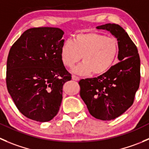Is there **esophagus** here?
Returning a JSON list of instances; mask_svg holds the SVG:
<instances>
[{
    "label": "esophagus",
    "mask_w": 149,
    "mask_h": 149,
    "mask_svg": "<svg viewBox=\"0 0 149 149\" xmlns=\"http://www.w3.org/2000/svg\"><path fill=\"white\" fill-rule=\"evenodd\" d=\"M72 79L74 81H79V78L77 77V76H74V75H73V76H72Z\"/></svg>",
    "instance_id": "obj_1"
}]
</instances>
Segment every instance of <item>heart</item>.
Masks as SVG:
<instances>
[{"label": "heart", "instance_id": "obj_1", "mask_svg": "<svg viewBox=\"0 0 149 149\" xmlns=\"http://www.w3.org/2000/svg\"><path fill=\"white\" fill-rule=\"evenodd\" d=\"M119 53L116 38L95 32L78 33L72 40H65L60 49V57L64 65L73 68L82 57L83 63L73 68L80 76L93 73L103 75L114 64Z\"/></svg>", "mask_w": 149, "mask_h": 149}]
</instances>
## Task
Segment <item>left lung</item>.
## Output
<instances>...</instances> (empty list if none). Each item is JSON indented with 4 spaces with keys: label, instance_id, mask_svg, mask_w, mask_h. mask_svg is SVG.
I'll return each mask as SVG.
<instances>
[{
    "label": "left lung",
    "instance_id": "1",
    "mask_svg": "<svg viewBox=\"0 0 149 149\" xmlns=\"http://www.w3.org/2000/svg\"><path fill=\"white\" fill-rule=\"evenodd\" d=\"M96 28L110 32L117 39L120 62L103 75L81 79L80 96L92 116L109 121L121 116L133 103L139 88L141 60L136 46L119 24L108 23Z\"/></svg>",
    "mask_w": 149,
    "mask_h": 149
}]
</instances>
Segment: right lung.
I'll list each match as a JSON object with an SVG mask.
<instances>
[{"mask_svg":"<svg viewBox=\"0 0 149 149\" xmlns=\"http://www.w3.org/2000/svg\"><path fill=\"white\" fill-rule=\"evenodd\" d=\"M63 35L57 27L28 29L8 53V92L19 111L32 120L49 122L57 114L63 85L71 80L60 57Z\"/></svg>","mask_w":149,"mask_h":149,"instance_id":"obj_1","label":"right lung"}]
</instances>
